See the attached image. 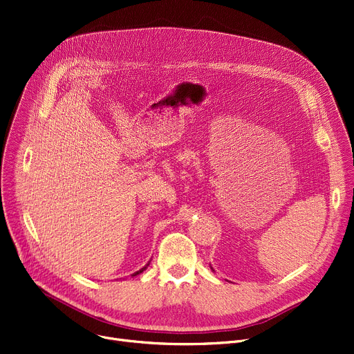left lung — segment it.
I'll list each match as a JSON object with an SVG mask.
<instances>
[{
    "label": "left lung",
    "mask_w": 354,
    "mask_h": 354,
    "mask_svg": "<svg viewBox=\"0 0 354 354\" xmlns=\"http://www.w3.org/2000/svg\"><path fill=\"white\" fill-rule=\"evenodd\" d=\"M211 269H212V268H211ZM212 270H214V269H212Z\"/></svg>",
    "instance_id": "1"
}]
</instances>
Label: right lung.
I'll return each instance as SVG.
<instances>
[{
	"instance_id": "obj_1",
	"label": "right lung",
	"mask_w": 354,
	"mask_h": 354,
	"mask_svg": "<svg viewBox=\"0 0 354 354\" xmlns=\"http://www.w3.org/2000/svg\"><path fill=\"white\" fill-rule=\"evenodd\" d=\"M147 266H149V263H147V265H146V266H145V268H142V269H140V270H138V272H134V274H133V275H131V277H136V275H139V274H142V272H143V270H145V269H146V268H147Z\"/></svg>"
}]
</instances>
